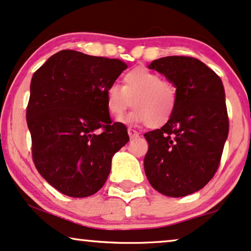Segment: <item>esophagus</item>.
<instances>
[{"instance_id": "obj_1", "label": "esophagus", "mask_w": 251, "mask_h": 251, "mask_svg": "<svg viewBox=\"0 0 251 251\" xmlns=\"http://www.w3.org/2000/svg\"><path fill=\"white\" fill-rule=\"evenodd\" d=\"M127 132H128V135L131 139H136V138H139V135H140V133L138 131H135V129H132V128H128Z\"/></svg>"}]
</instances>
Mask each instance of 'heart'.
Wrapping results in <instances>:
<instances>
[{"label":"heart","instance_id":"heart-1","mask_svg":"<svg viewBox=\"0 0 251 251\" xmlns=\"http://www.w3.org/2000/svg\"><path fill=\"white\" fill-rule=\"evenodd\" d=\"M110 115L119 118L129 106H135L127 116L128 122L146 124L159 128L175 115L178 104V88L159 73L147 68L129 70L123 76V86L111 83L105 92Z\"/></svg>","mask_w":251,"mask_h":251}]
</instances>
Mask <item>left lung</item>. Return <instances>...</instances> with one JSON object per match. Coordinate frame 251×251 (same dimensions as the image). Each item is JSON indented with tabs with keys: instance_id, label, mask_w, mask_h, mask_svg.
I'll return each mask as SVG.
<instances>
[{
	"instance_id": "1",
	"label": "left lung",
	"mask_w": 251,
	"mask_h": 251,
	"mask_svg": "<svg viewBox=\"0 0 251 251\" xmlns=\"http://www.w3.org/2000/svg\"><path fill=\"white\" fill-rule=\"evenodd\" d=\"M149 69L175 83L178 104L166 125L145 134V172L157 192L182 198L203 188L219 168L229 128L224 86L204 63L188 56L156 59Z\"/></svg>"
}]
</instances>
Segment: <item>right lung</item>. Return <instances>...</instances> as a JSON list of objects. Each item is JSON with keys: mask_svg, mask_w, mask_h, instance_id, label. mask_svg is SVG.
<instances>
[{"mask_svg": "<svg viewBox=\"0 0 251 251\" xmlns=\"http://www.w3.org/2000/svg\"><path fill=\"white\" fill-rule=\"evenodd\" d=\"M125 62L75 50L52 55L32 76L26 119L36 170L49 185L71 198L99 192L111 158L128 142L122 123H111L106 88Z\"/></svg>", "mask_w": 251, "mask_h": 251, "instance_id": "right-lung-1", "label": "right lung"}]
</instances>
